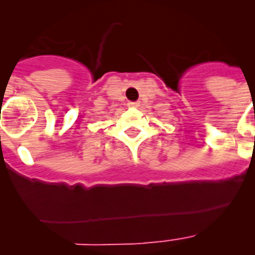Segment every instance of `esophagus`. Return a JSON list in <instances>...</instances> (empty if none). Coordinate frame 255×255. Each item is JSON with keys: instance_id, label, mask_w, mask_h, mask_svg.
<instances>
[{"instance_id": "34e87169", "label": "esophagus", "mask_w": 255, "mask_h": 255, "mask_svg": "<svg viewBox=\"0 0 255 255\" xmlns=\"http://www.w3.org/2000/svg\"><path fill=\"white\" fill-rule=\"evenodd\" d=\"M129 105L131 106V107H139V105H140V103H139V102H130Z\"/></svg>"}]
</instances>
